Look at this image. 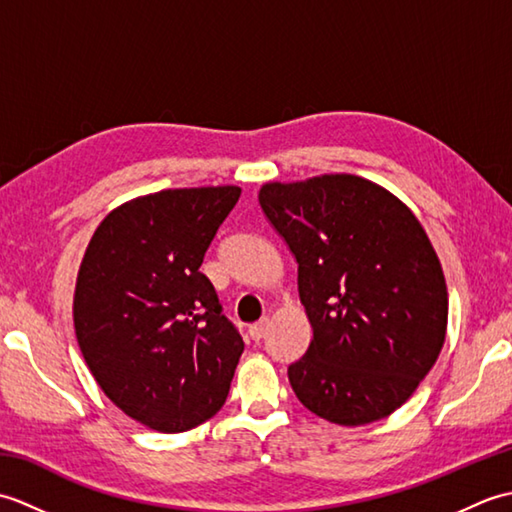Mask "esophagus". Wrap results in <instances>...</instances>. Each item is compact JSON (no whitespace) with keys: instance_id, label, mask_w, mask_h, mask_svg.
Wrapping results in <instances>:
<instances>
[{"instance_id":"obj_1","label":"esophagus","mask_w":512,"mask_h":512,"mask_svg":"<svg viewBox=\"0 0 512 512\" xmlns=\"http://www.w3.org/2000/svg\"><path fill=\"white\" fill-rule=\"evenodd\" d=\"M268 325H270V321L268 319H259L257 323H253L248 328V334H250V339L253 341H259V339H264L266 336V332H268Z\"/></svg>"}]
</instances>
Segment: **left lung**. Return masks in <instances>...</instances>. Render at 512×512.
Wrapping results in <instances>:
<instances>
[{
  "instance_id": "1",
  "label": "left lung",
  "mask_w": 512,
  "mask_h": 512,
  "mask_svg": "<svg viewBox=\"0 0 512 512\" xmlns=\"http://www.w3.org/2000/svg\"><path fill=\"white\" fill-rule=\"evenodd\" d=\"M259 204L297 259L308 352L288 367L301 405L361 427L405 405L447 339L449 292L409 206L352 173L266 182Z\"/></svg>"
}]
</instances>
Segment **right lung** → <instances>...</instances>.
Here are the masks:
<instances>
[{"instance_id":"1","label":"right lung","mask_w":512,"mask_h":512,"mask_svg":"<svg viewBox=\"0 0 512 512\" xmlns=\"http://www.w3.org/2000/svg\"><path fill=\"white\" fill-rule=\"evenodd\" d=\"M242 189H165L96 226L74 288V332L94 380L129 418L182 433L222 409L244 341L200 273Z\"/></svg>"}]
</instances>
